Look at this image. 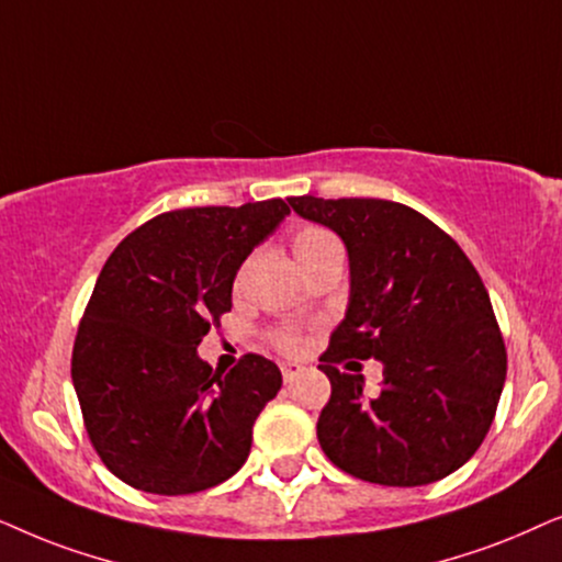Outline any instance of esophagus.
Returning <instances> with one entry per match:
<instances>
[{
	"label": "esophagus",
	"mask_w": 562,
	"mask_h": 562,
	"mask_svg": "<svg viewBox=\"0 0 562 562\" xmlns=\"http://www.w3.org/2000/svg\"><path fill=\"white\" fill-rule=\"evenodd\" d=\"M280 370H282V380H285V383H293V380L303 372V364L280 362Z\"/></svg>",
	"instance_id": "obj_1"
}]
</instances>
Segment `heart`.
Instances as JSON below:
<instances>
[{"instance_id": "b5f03b06", "label": "heart", "mask_w": 562, "mask_h": 562, "mask_svg": "<svg viewBox=\"0 0 562 562\" xmlns=\"http://www.w3.org/2000/svg\"><path fill=\"white\" fill-rule=\"evenodd\" d=\"M293 251H295L297 265H305V261L324 257V254H328V251H341V249H339V241H336V236L331 234V231L318 228V226H303L293 238ZM277 344H280V349H285V351H297L303 347L301 336H295V334H280Z\"/></svg>"}]
</instances>
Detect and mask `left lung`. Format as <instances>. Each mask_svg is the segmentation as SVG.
<instances>
[{
	"label": "left lung",
	"mask_w": 562,
	"mask_h": 562,
	"mask_svg": "<svg viewBox=\"0 0 562 562\" xmlns=\"http://www.w3.org/2000/svg\"><path fill=\"white\" fill-rule=\"evenodd\" d=\"M288 203L331 228L349 257V303L318 364L331 380L316 426L321 450L370 483L442 481L481 447L506 380L504 339L481 274L408 205L311 194ZM349 356L384 364L380 394L335 370Z\"/></svg>",
	"instance_id": "left-lung-1"
}]
</instances>
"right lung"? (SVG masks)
I'll return each instance as SVG.
<instances>
[{
	"instance_id": "1",
	"label": "right lung",
	"mask_w": 562,
	"mask_h": 562,
	"mask_svg": "<svg viewBox=\"0 0 562 562\" xmlns=\"http://www.w3.org/2000/svg\"><path fill=\"white\" fill-rule=\"evenodd\" d=\"M285 215L280 198L161 213L104 261L71 380L89 439L123 483L182 496L228 481L249 458L282 372L259 355L218 372L198 347L231 311L238 267Z\"/></svg>"
}]
</instances>
